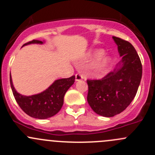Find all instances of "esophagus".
I'll use <instances>...</instances> for the list:
<instances>
[{
  "label": "esophagus",
  "instance_id": "esophagus-1",
  "mask_svg": "<svg viewBox=\"0 0 155 155\" xmlns=\"http://www.w3.org/2000/svg\"><path fill=\"white\" fill-rule=\"evenodd\" d=\"M82 79H84V76L81 74L78 73L75 74V80L76 81H80V80H82Z\"/></svg>",
  "mask_w": 155,
  "mask_h": 155
}]
</instances>
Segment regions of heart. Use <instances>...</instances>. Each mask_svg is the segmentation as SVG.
Returning a JSON list of instances; mask_svg holds the SVG:
<instances>
[{"mask_svg":"<svg viewBox=\"0 0 155 155\" xmlns=\"http://www.w3.org/2000/svg\"><path fill=\"white\" fill-rule=\"evenodd\" d=\"M104 54V51L103 49H95L90 52V59H97V61L93 64V69L97 73L104 72L107 69L111 62V58L109 56H103Z\"/></svg>","mask_w":155,"mask_h":155,"instance_id":"b5f03b06","label":"heart"}]
</instances>
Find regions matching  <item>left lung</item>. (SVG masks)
<instances>
[{
  "instance_id": "obj_1",
  "label": "left lung",
  "mask_w": 155,
  "mask_h": 155,
  "mask_svg": "<svg viewBox=\"0 0 155 155\" xmlns=\"http://www.w3.org/2000/svg\"><path fill=\"white\" fill-rule=\"evenodd\" d=\"M121 61L113 71L100 80H87V102L97 114L112 117L124 111L138 91L142 65L136 50L128 41L113 36Z\"/></svg>"
}]
</instances>
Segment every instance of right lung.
Instances as JSON below:
<instances>
[{"label":"right lung","instance_id":"add662e5","mask_svg":"<svg viewBox=\"0 0 155 155\" xmlns=\"http://www.w3.org/2000/svg\"><path fill=\"white\" fill-rule=\"evenodd\" d=\"M33 43L42 44L43 42L34 39L25 43L23 46ZM74 75L68 78L58 79L40 94L24 96L17 92L10 75V87L18 105L29 116L40 119L51 117L59 112L64 103V94L74 84Z\"/></svg>","mask_w":155,"mask_h":155}]
</instances>
